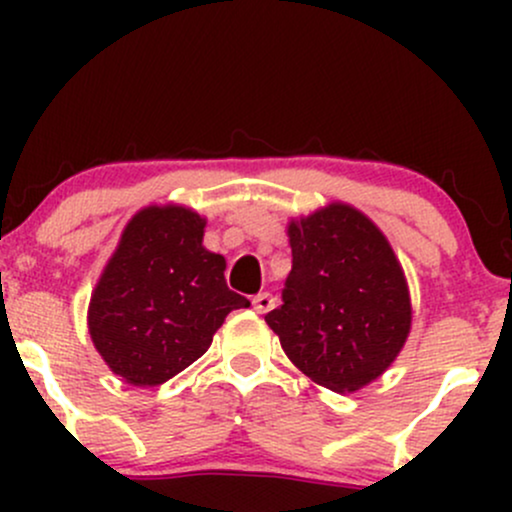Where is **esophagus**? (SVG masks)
<instances>
[{
	"label": "esophagus",
	"mask_w": 512,
	"mask_h": 512,
	"mask_svg": "<svg viewBox=\"0 0 512 512\" xmlns=\"http://www.w3.org/2000/svg\"><path fill=\"white\" fill-rule=\"evenodd\" d=\"M274 301L276 298L272 296V293H257L255 298H252V308H255V313H260V315H264V313H269V310L274 308Z\"/></svg>",
	"instance_id": "1"
}]
</instances>
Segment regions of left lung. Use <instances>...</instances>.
<instances>
[{
	"mask_svg": "<svg viewBox=\"0 0 512 512\" xmlns=\"http://www.w3.org/2000/svg\"><path fill=\"white\" fill-rule=\"evenodd\" d=\"M293 267L284 305L264 315L298 370L332 392H356L392 366L411 330L395 250L344 202L289 221Z\"/></svg>",
	"mask_w": 512,
	"mask_h": 512,
	"instance_id": "obj_1",
	"label": "left lung"
}]
</instances>
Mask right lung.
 I'll return each mask as SVG.
<instances>
[{
    "instance_id": "obj_1",
    "label": "right lung",
    "mask_w": 512,
    "mask_h": 512,
    "mask_svg": "<svg viewBox=\"0 0 512 512\" xmlns=\"http://www.w3.org/2000/svg\"><path fill=\"white\" fill-rule=\"evenodd\" d=\"M204 226L180 204L139 209L91 293V342L129 385L166 383L209 349L231 310L250 305L226 286L223 255L202 245Z\"/></svg>"
}]
</instances>
